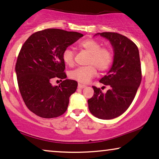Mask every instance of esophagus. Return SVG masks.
Segmentation results:
<instances>
[{
	"instance_id": "1",
	"label": "esophagus",
	"mask_w": 159,
	"mask_h": 159,
	"mask_svg": "<svg viewBox=\"0 0 159 159\" xmlns=\"http://www.w3.org/2000/svg\"><path fill=\"white\" fill-rule=\"evenodd\" d=\"M86 87V85L82 84H78V88H80V89H82V88H84Z\"/></svg>"
}]
</instances>
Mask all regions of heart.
<instances>
[{
    "mask_svg": "<svg viewBox=\"0 0 159 159\" xmlns=\"http://www.w3.org/2000/svg\"><path fill=\"white\" fill-rule=\"evenodd\" d=\"M79 47L89 52L90 56L87 66L79 67L70 71L69 77L72 80L80 82L88 83L97 74V69L104 71L109 69L112 62V52L109 48L101 47V44L93 39H86L79 44ZM62 59L65 64L69 66L74 65V52L67 47L63 50Z\"/></svg>",
    "mask_w": 159,
    "mask_h": 159,
    "instance_id": "obj_1",
    "label": "heart"
}]
</instances>
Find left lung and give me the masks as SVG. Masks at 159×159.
<instances>
[{
    "label": "left lung",
    "mask_w": 159,
    "mask_h": 159,
    "mask_svg": "<svg viewBox=\"0 0 159 159\" xmlns=\"http://www.w3.org/2000/svg\"><path fill=\"white\" fill-rule=\"evenodd\" d=\"M110 42L113 49L112 66L100 82L109 90L104 93L93 86L94 95L88 100L90 112L102 120L120 116L132 103L142 80L139 49L127 37L117 33H98Z\"/></svg>",
    "instance_id": "obj_1"
}]
</instances>
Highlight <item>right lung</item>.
I'll list each match as a JSON object with an SVG mask.
<instances>
[{"label": "right lung", "instance_id": "obj_1", "mask_svg": "<svg viewBox=\"0 0 159 159\" xmlns=\"http://www.w3.org/2000/svg\"><path fill=\"white\" fill-rule=\"evenodd\" d=\"M82 36L77 32L49 28L32 34L22 45L15 71L25 104L34 114L52 118L66 111L77 82L66 79L62 54ZM55 77L65 80L52 86L51 82Z\"/></svg>", "mask_w": 159, "mask_h": 159}]
</instances>
